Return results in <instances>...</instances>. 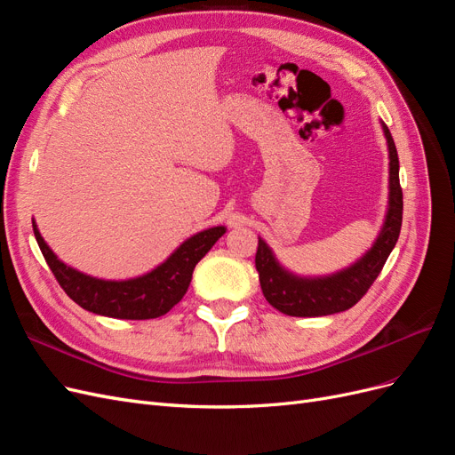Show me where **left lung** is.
<instances>
[{"label":"left lung","mask_w":455,"mask_h":455,"mask_svg":"<svg viewBox=\"0 0 455 455\" xmlns=\"http://www.w3.org/2000/svg\"><path fill=\"white\" fill-rule=\"evenodd\" d=\"M389 148V209L371 249L353 266L328 277H298L286 271L273 256L266 241L258 239L256 269L259 286L269 304L291 316H323L353 307L378 279L391 251L401 235L403 226V188L398 180V154L393 136L383 125Z\"/></svg>","instance_id":"1"}]
</instances>
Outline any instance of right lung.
I'll return each mask as SVG.
<instances>
[{
	"instance_id": "obj_1",
	"label": "right lung",
	"mask_w": 455,
	"mask_h": 455,
	"mask_svg": "<svg viewBox=\"0 0 455 455\" xmlns=\"http://www.w3.org/2000/svg\"><path fill=\"white\" fill-rule=\"evenodd\" d=\"M34 235L59 284L77 306L84 309L112 316V319L146 321L169 313L180 301L191 283L199 259L209 252L214 243L224 235L226 228L216 226L196 233L178 249L142 277L127 281H104L91 277L70 266H66L54 254L32 220Z\"/></svg>"
}]
</instances>
